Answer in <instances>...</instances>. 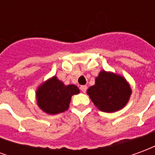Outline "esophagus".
<instances>
[{
  "label": "esophagus",
  "mask_w": 155,
  "mask_h": 155,
  "mask_svg": "<svg viewBox=\"0 0 155 155\" xmlns=\"http://www.w3.org/2000/svg\"><path fill=\"white\" fill-rule=\"evenodd\" d=\"M81 90L83 93H85V92H86V90H87V86H86V85H81Z\"/></svg>",
  "instance_id": "34e87169"
}]
</instances>
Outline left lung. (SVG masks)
Listing matches in <instances>:
<instances>
[{
	"mask_svg": "<svg viewBox=\"0 0 155 155\" xmlns=\"http://www.w3.org/2000/svg\"><path fill=\"white\" fill-rule=\"evenodd\" d=\"M132 90L126 79L110 71H101L87 94L100 110L113 113L123 109L130 101Z\"/></svg>",
	"mask_w": 155,
	"mask_h": 155,
	"instance_id": "8db88e82",
	"label": "left lung"
}]
</instances>
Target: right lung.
I'll return each instance as SVG.
<instances>
[{
  "instance_id": "add662e5",
  "label": "right lung",
  "mask_w": 155,
  "mask_h": 155,
  "mask_svg": "<svg viewBox=\"0 0 155 155\" xmlns=\"http://www.w3.org/2000/svg\"><path fill=\"white\" fill-rule=\"evenodd\" d=\"M80 93L74 84H65L54 75L37 88L35 98L38 107L48 114L64 112L70 107L71 97Z\"/></svg>"
}]
</instances>
